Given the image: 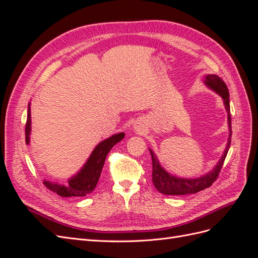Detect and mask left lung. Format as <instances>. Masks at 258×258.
Wrapping results in <instances>:
<instances>
[{"label": "left lung", "instance_id": "8db88e82", "mask_svg": "<svg viewBox=\"0 0 258 258\" xmlns=\"http://www.w3.org/2000/svg\"><path fill=\"white\" fill-rule=\"evenodd\" d=\"M205 84L209 88L215 91L217 95H220L223 98L224 105L226 111H227V119H228V129H229V138L227 145L224 151V154L216 163V166L212 171H210L204 176H200L197 178H181L174 176L172 174L168 173L167 171L163 169L160 163L156 157V155L152 150H150L152 155V161H153V183L159 192L163 195H188V194H196L200 190H204L208 187L213 184V182L217 178L218 173L221 172V169L223 167L224 160L227 156L228 150L231 143V116H230V105H229V91L227 86L224 83V81L214 74H208L205 77Z\"/></svg>", "mask_w": 258, "mask_h": 258}]
</instances>
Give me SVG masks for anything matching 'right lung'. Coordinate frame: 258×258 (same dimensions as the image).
Returning <instances> with one entry per match:
<instances>
[{
	"instance_id": "add662e5",
	"label": "right lung",
	"mask_w": 258,
	"mask_h": 258,
	"mask_svg": "<svg viewBox=\"0 0 258 258\" xmlns=\"http://www.w3.org/2000/svg\"><path fill=\"white\" fill-rule=\"evenodd\" d=\"M31 134V111L30 104L28 105V116L26 123V143H30ZM124 134L114 135L106 140L100 142L95 150L92 151L88 160L86 161L84 167L77 172L76 175L72 176L68 181L67 185L58 183H52L49 181H44V185L53 192L58 194L61 197H84L93 191L98 184L104 161L111 148L123 139Z\"/></svg>"
}]
</instances>
